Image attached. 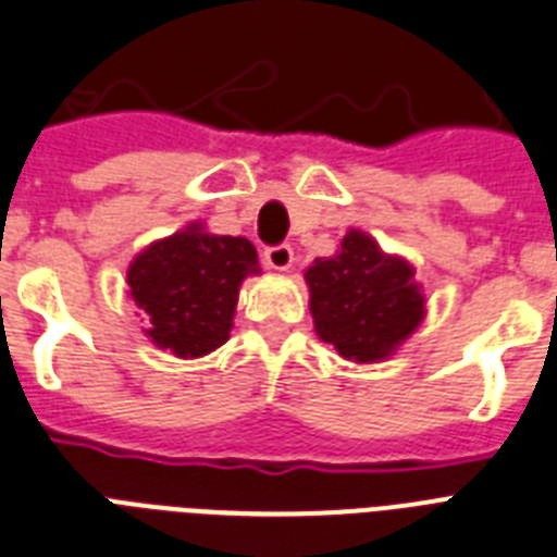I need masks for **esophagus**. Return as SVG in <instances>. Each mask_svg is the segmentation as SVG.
Instances as JSON below:
<instances>
[{"label":"esophagus","mask_w":557,"mask_h":557,"mask_svg":"<svg viewBox=\"0 0 557 557\" xmlns=\"http://www.w3.org/2000/svg\"><path fill=\"white\" fill-rule=\"evenodd\" d=\"M264 264L275 273H287L293 268V247L289 245H275L264 250Z\"/></svg>","instance_id":"34e87169"}]
</instances>
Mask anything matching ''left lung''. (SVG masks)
<instances>
[{
    "label": "left lung",
    "mask_w": 557,
    "mask_h": 557,
    "mask_svg": "<svg viewBox=\"0 0 557 557\" xmlns=\"http://www.w3.org/2000/svg\"><path fill=\"white\" fill-rule=\"evenodd\" d=\"M412 275L407 261L387 256L361 230H350L342 250L315 259L305 273L321 342L364 364L387 358L424 319V296Z\"/></svg>",
    "instance_id": "obj_1"
}]
</instances>
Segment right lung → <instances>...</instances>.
<instances>
[{
	"mask_svg": "<svg viewBox=\"0 0 557 557\" xmlns=\"http://www.w3.org/2000/svg\"><path fill=\"white\" fill-rule=\"evenodd\" d=\"M259 273L256 247L190 224L133 259L127 287L147 312L145 335L178 358H201L230 338L238 287Z\"/></svg>",
	"mask_w": 557,
	"mask_h": 557,
	"instance_id": "add662e5",
	"label": "right lung"
}]
</instances>
